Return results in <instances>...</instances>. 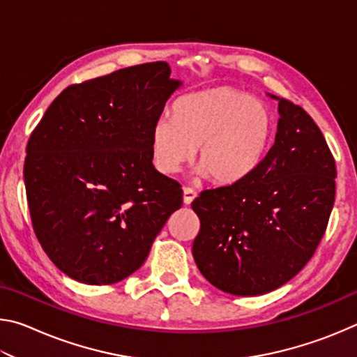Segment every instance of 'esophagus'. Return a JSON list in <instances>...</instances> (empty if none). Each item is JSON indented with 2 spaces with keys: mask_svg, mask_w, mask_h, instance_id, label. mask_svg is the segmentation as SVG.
I'll use <instances>...</instances> for the list:
<instances>
[{
  "mask_svg": "<svg viewBox=\"0 0 357 357\" xmlns=\"http://www.w3.org/2000/svg\"><path fill=\"white\" fill-rule=\"evenodd\" d=\"M183 198H184V204H190L197 198V192L193 190L192 187H184Z\"/></svg>",
  "mask_w": 357,
  "mask_h": 357,
  "instance_id": "34e87169",
  "label": "esophagus"
}]
</instances>
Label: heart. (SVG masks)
<instances>
[{
	"mask_svg": "<svg viewBox=\"0 0 357 357\" xmlns=\"http://www.w3.org/2000/svg\"><path fill=\"white\" fill-rule=\"evenodd\" d=\"M275 138L274 114L255 96L215 86L181 96L173 116L162 114L151 129V159L162 174L192 159L209 181L236 184L261 165Z\"/></svg>",
	"mask_w": 357,
	"mask_h": 357,
	"instance_id": "1",
	"label": "heart"
}]
</instances>
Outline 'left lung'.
I'll use <instances>...</instances> for the list:
<instances>
[{
  "label": "left lung",
  "instance_id": "left-lung-1",
  "mask_svg": "<svg viewBox=\"0 0 357 357\" xmlns=\"http://www.w3.org/2000/svg\"><path fill=\"white\" fill-rule=\"evenodd\" d=\"M273 148L249 178L200 193L195 263L209 283L234 296L273 291L309 263L335 200L337 168L315 121L279 99Z\"/></svg>",
  "mask_w": 357,
  "mask_h": 357
}]
</instances>
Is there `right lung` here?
<instances>
[{
  "mask_svg": "<svg viewBox=\"0 0 357 357\" xmlns=\"http://www.w3.org/2000/svg\"><path fill=\"white\" fill-rule=\"evenodd\" d=\"M155 61L70 84L26 144L29 215L42 249L70 279L112 285L148 258L183 206L178 181L151 159V129L181 82Z\"/></svg>",
  "mask_w": 357,
  "mask_h": 357,
  "instance_id": "1",
  "label": "right lung"
}]
</instances>
